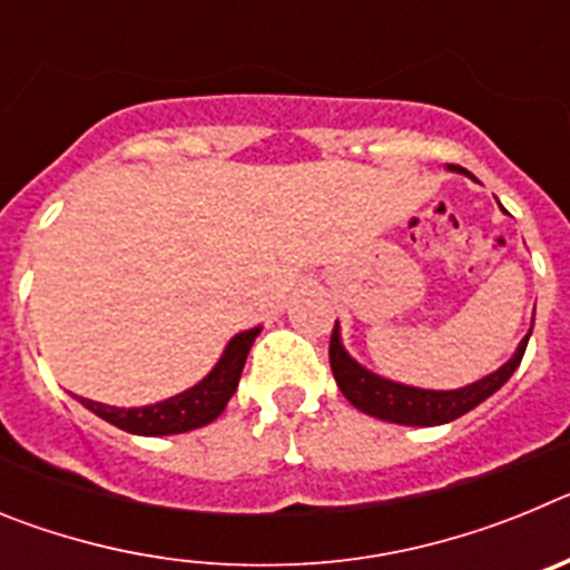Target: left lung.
I'll return each instance as SVG.
<instances>
[{"mask_svg": "<svg viewBox=\"0 0 570 570\" xmlns=\"http://www.w3.org/2000/svg\"><path fill=\"white\" fill-rule=\"evenodd\" d=\"M531 331H533V320H531ZM531 331L522 336V342L517 345L511 360H508L505 365L497 367V371H491L488 376L471 382V385L454 387V391H434V387L402 385V382H394V380H387V376L367 371L365 365H360V362L345 351V345H342V334H340V322H336L334 334H331V351H328L331 371H334V380L336 385H340L342 394H345V400L351 402L356 411H362V414L376 416V420H385V422H396V425H411V428L445 425V422H454L460 420L462 414H468V411H473L480 402H485L488 396L497 394V391L511 380L513 371L520 367L522 354H525Z\"/></svg>", "mask_w": 570, "mask_h": 570, "instance_id": "1", "label": "left lung"}]
</instances>
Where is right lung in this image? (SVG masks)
Here are the masks:
<instances>
[{"instance_id": "obj_1", "label": "right lung", "mask_w": 570, "mask_h": 570, "mask_svg": "<svg viewBox=\"0 0 570 570\" xmlns=\"http://www.w3.org/2000/svg\"><path fill=\"white\" fill-rule=\"evenodd\" d=\"M259 331L262 325L259 328L242 331V334L230 336L223 356L216 360V365L210 367L203 380L190 385L188 391H183V394L168 396L163 402H154V405L142 407H116L105 405V402L85 400V396H77V400L88 407L90 414H97L99 420L110 422V425L122 428V431L136 436H170L194 431V428H203L223 414L228 400L234 396L236 385H239L242 367H245L248 351L256 336H259Z\"/></svg>"}]
</instances>
